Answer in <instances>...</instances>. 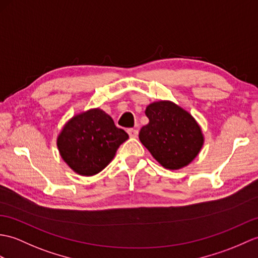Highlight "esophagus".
<instances>
[{
	"label": "esophagus",
	"mask_w": 258,
	"mask_h": 258,
	"mask_svg": "<svg viewBox=\"0 0 258 258\" xmlns=\"http://www.w3.org/2000/svg\"><path fill=\"white\" fill-rule=\"evenodd\" d=\"M127 133H128L130 137H137V135H139V130L128 128V130H127Z\"/></svg>",
	"instance_id": "1"
}]
</instances>
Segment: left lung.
<instances>
[{"mask_svg": "<svg viewBox=\"0 0 258 258\" xmlns=\"http://www.w3.org/2000/svg\"><path fill=\"white\" fill-rule=\"evenodd\" d=\"M149 122L140 132V141L167 169L187 166L199 154L203 135L199 124L182 107L158 101L146 107Z\"/></svg>", "mask_w": 258, "mask_h": 258, "instance_id": "8db88e82", "label": "left lung"}]
</instances>
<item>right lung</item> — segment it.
Here are the masks:
<instances>
[{"instance_id": "right-lung-1", "label": "right lung", "mask_w": 258, "mask_h": 258, "mask_svg": "<svg viewBox=\"0 0 258 258\" xmlns=\"http://www.w3.org/2000/svg\"><path fill=\"white\" fill-rule=\"evenodd\" d=\"M128 139L126 132L115 126L112 117L100 109L74 116L57 139L62 159L81 176L103 170L115 156L117 148Z\"/></svg>"}]
</instances>
